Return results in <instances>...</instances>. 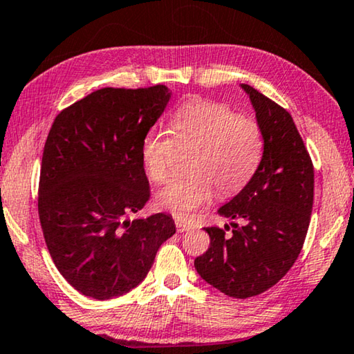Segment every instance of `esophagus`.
<instances>
[{"label": "esophagus", "mask_w": 354, "mask_h": 354, "mask_svg": "<svg viewBox=\"0 0 354 354\" xmlns=\"http://www.w3.org/2000/svg\"><path fill=\"white\" fill-rule=\"evenodd\" d=\"M176 226H177L178 232H185V231L192 230V225H188V223H185L182 220H176Z\"/></svg>", "instance_id": "34e87169"}]
</instances>
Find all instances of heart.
I'll return each instance as SVG.
<instances>
[{
	"label": "heart",
	"mask_w": 354,
	"mask_h": 354,
	"mask_svg": "<svg viewBox=\"0 0 354 354\" xmlns=\"http://www.w3.org/2000/svg\"><path fill=\"white\" fill-rule=\"evenodd\" d=\"M178 151H193L188 172L155 196V205L177 218H187L214 196H232L252 180L264 153L259 124L241 117L227 106L210 101H189L171 118V133L149 131L140 144L147 177L162 183L169 177Z\"/></svg>",
	"instance_id": "obj_1"
}]
</instances>
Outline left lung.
<instances>
[{"mask_svg":"<svg viewBox=\"0 0 354 354\" xmlns=\"http://www.w3.org/2000/svg\"><path fill=\"white\" fill-rule=\"evenodd\" d=\"M241 86L263 131V160L247 187L218 209L243 225L231 223L230 237L204 227L210 247L194 268L226 296L247 299L283 279L301 253L313 207V165L290 113L253 86Z\"/></svg>","mask_w":354,"mask_h":354,"instance_id":"obj_1","label":"left lung"}]
</instances>
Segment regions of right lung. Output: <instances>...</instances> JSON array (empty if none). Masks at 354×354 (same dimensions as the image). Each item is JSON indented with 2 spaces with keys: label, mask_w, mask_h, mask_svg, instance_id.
<instances>
[{
  "label": "right lung",
  "mask_w": 354,
  "mask_h": 354,
  "mask_svg": "<svg viewBox=\"0 0 354 354\" xmlns=\"http://www.w3.org/2000/svg\"><path fill=\"white\" fill-rule=\"evenodd\" d=\"M169 100L166 85L109 86L59 112L48 131L37 210L53 263L84 296L127 295L176 232L171 215L128 218L150 198L140 144Z\"/></svg>",
  "instance_id": "1"
}]
</instances>
